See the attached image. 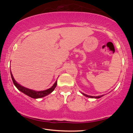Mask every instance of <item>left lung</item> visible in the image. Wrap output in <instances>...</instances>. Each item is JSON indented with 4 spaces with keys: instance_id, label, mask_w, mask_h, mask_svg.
<instances>
[{
    "instance_id": "8db88e82",
    "label": "left lung",
    "mask_w": 133,
    "mask_h": 133,
    "mask_svg": "<svg viewBox=\"0 0 133 133\" xmlns=\"http://www.w3.org/2000/svg\"><path fill=\"white\" fill-rule=\"evenodd\" d=\"M81 94H83V95H84V96H85V97H86L90 98H95V99H98V98H101L102 97H103V95H101V96H97V97H95V96L88 95H87V94H84V93L82 92H81Z\"/></svg>"
}]
</instances>
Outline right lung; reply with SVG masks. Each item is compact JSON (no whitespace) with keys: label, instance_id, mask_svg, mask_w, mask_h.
I'll list each match as a JSON object with an SVG mask.
<instances>
[{"label":"right lung","instance_id":"right-lung-1","mask_svg":"<svg viewBox=\"0 0 133 133\" xmlns=\"http://www.w3.org/2000/svg\"><path fill=\"white\" fill-rule=\"evenodd\" d=\"M10 73H11V78H12L13 83L16 88L18 89L20 91H21L22 92L24 93V94L28 95L29 97L32 98L38 99V98H43V97H45V96L48 95L49 94H50V93H51L54 91V89H55V87L56 86V84H57V80H56L55 81V82L54 83V84L52 86V87H51L50 88L48 89L47 90H43V91H35V90L26 88V87L22 86L21 84L18 83L15 80V79H14L13 75L12 74V72H11V70H10Z\"/></svg>","mask_w":133,"mask_h":133}]
</instances>
